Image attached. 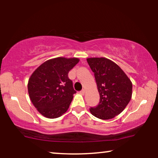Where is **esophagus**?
I'll return each mask as SVG.
<instances>
[{"mask_svg": "<svg viewBox=\"0 0 158 158\" xmlns=\"http://www.w3.org/2000/svg\"><path fill=\"white\" fill-rule=\"evenodd\" d=\"M81 94L82 95H84V94H85V89L81 90Z\"/></svg>", "mask_w": 158, "mask_h": 158, "instance_id": "1", "label": "esophagus"}]
</instances>
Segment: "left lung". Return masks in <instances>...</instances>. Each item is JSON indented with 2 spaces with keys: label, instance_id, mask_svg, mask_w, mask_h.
<instances>
[{
  "label": "left lung",
  "instance_id": "obj_1",
  "mask_svg": "<svg viewBox=\"0 0 158 158\" xmlns=\"http://www.w3.org/2000/svg\"><path fill=\"white\" fill-rule=\"evenodd\" d=\"M94 73L100 95L96 107H90L93 115L101 119L113 118L125 109L131 98L132 83L124 71L111 60L104 57L88 58Z\"/></svg>",
  "mask_w": 158,
  "mask_h": 158
}]
</instances>
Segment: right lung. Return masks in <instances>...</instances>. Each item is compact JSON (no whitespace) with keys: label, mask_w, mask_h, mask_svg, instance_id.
I'll return each instance as SVG.
<instances>
[{"label":"right lung","mask_w":158,"mask_h":158,"mask_svg":"<svg viewBox=\"0 0 158 158\" xmlns=\"http://www.w3.org/2000/svg\"><path fill=\"white\" fill-rule=\"evenodd\" d=\"M79 62L77 58L57 57L41 64L30 77L28 92L41 114L55 118L68 111L74 90L68 73Z\"/></svg>","instance_id":"right-lung-1"}]
</instances>
